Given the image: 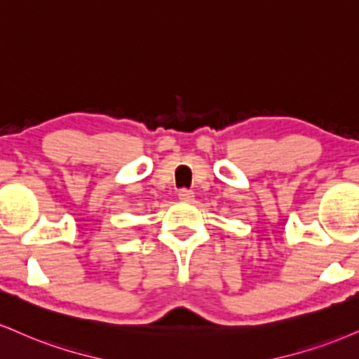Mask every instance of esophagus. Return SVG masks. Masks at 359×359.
I'll return each mask as SVG.
<instances>
[{"mask_svg":"<svg viewBox=\"0 0 359 359\" xmlns=\"http://www.w3.org/2000/svg\"><path fill=\"white\" fill-rule=\"evenodd\" d=\"M179 198L184 202H191L194 198V191H191V189H180Z\"/></svg>","mask_w":359,"mask_h":359,"instance_id":"obj_1","label":"esophagus"}]
</instances>
